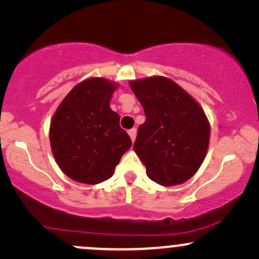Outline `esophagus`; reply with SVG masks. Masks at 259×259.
I'll list each match as a JSON object with an SVG mask.
<instances>
[{
  "label": "esophagus",
  "instance_id": "34e87169",
  "mask_svg": "<svg viewBox=\"0 0 259 259\" xmlns=\"http://www.w3.org/2000/svg\"><path fill=\"white\" fill-rule=\"evenodd\" d=\"M136 132H138V130H136L135 127H133V129H130L129 132H127L129 133V136H130V139H132L133 142L135 141V139H136Z\"/></svg>",
  "mask_w": 259,
  "mask_h": 259
}]
</instances>
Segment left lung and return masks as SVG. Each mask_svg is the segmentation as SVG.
<instances>
[{"label":"left lung","mask_w":259,"mask_h":259,"mask_svg":"<svg viewBox=\"0 0 259 259\" xmlns=\"http://www.w3.org/2000/svg\"><path fill=\"white\" fill-rule=\"evenodd\" d=\"M144 107L134 150L151 180L163 186L183 184L201 167L209 144V123L196 101L164 76L130 81Z\"/></svg>","instance_id":"obj_1"}]
</instances>
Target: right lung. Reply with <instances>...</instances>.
<instances>
[{
  "instance_id": "1",
  "label": "right lung",
  "mask_w": 259,
  "mask_h": 259,
  "mask_svg": "<svg viewBox=\"0 0 259 259\" xmlns=\"http://www.w3.org/2000/svg\"><path fill=\"white\" fill-rule=\"evenodd\" d=\"M115 84L103 78L80 82L62 101L51 120L50 141L59 168L70 179L100 184L132 146L109 107Z\"/></svg>"
}]
</instances>
